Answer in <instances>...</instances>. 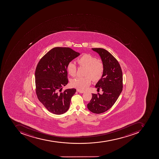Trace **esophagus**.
<instances>
[{
  "label": "esophagus",
  "mask_w": 159,
  "mask_h": 159,
  "mask_svg": "<svg viewBox=\"0 0 159 159\" xmlns=\"http://www.w3.org/2000/svg\"><path fill=\"white\" fill-rule=\"evenodd\" d=\"M77 92H79V93H84V91H81V90H79L78 89L77 90Z\"/></svg>",
  "instance_id": "34e87169"
}]
</instances>
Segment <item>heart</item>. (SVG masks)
Masks as SVG:
<instances>
[{
  "label": "heart",
  "instance_id": "1",
  "mask_svg": "<svg viewBox=\"0 0 159 159\" xmlns=\"http://www.w3.org/2000/svg\"><path fill=\"white\" fill-rule=\"evenodd\" d=\"M77 62L80 67H85L84 77H78L71 80L70 84L74 88L79 90H84L91 83L99 81L102 78L104 71L103 63L97 60L96 57L89 54H84L77 59ZM68 73L71 76L76 75V67L75 63L70 62L67 66Z\"/></svg>",
  "mask_w": 159,
  "mask_h": 159
}]
</instances>
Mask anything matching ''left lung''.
I'll return each mask as SVG.
<instances>
[{"instance_id": "obj_1", "label": "left lung", "mask_w": 159, "mask_h": 159, "mask_svg": "<svg viewBox=\"0 0 159 159\" xmlns=\"http://www.w3.org/2000/svg\"><path fill=\"white\" fill-rule=\"evenodd\" d=\"M92 49L100 55L104 64L103 75L95 86L98 89H102L103 94H92L87 106L92 113L101 114L112 107L122 91V71L118 61L108 51L101 48Z\"/></svg>"}]
</instances>
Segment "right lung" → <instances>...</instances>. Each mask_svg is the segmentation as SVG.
<instances>
[{"instance_id": "add662e5", "label": "right lung", "mask_w": 159, "mask_h": 159, "mask_svg": "<svg viewBox=\"0 0 159 159\" xmlns=\"http://www.w3.org/2000/svg\"><path fill=\"white\" fill-rule=\"evenodd\" d=\"M80 55L69 47H55L40 59L35 70L38 99L51 113L61 115L69 108L75 89L62 91L68 84L67 66Z\"/></svg>"}]
</instances>
